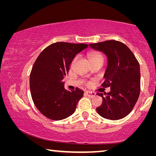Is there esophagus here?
I'll use <instances>...</instances> for the list:
<instances>
[{"instance_id": "esophagus-1", "label": "esophagus", "mask_w": 156, "mask_h": 156, "mask_svg": "<svg viewBox=\"0 0 156 156\" xmlns=\"http://www.w3.org/2000/svg\"><path fill=\"white\" fill-rule=\"evenodd\" d=\"M85 94H87V96H89V98H93V97L96 96V94H95L94 92H92V91H87L85 92Z\"/></svg>"}]
</instances>
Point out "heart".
<instances>
[{
  "label": "heart",
  "mask_w": 156,
  "mask_h": 156,
  "mask_svg": "<svg viewBox=\"0 0 156 156\" xmlns=\"http://www.w3.org/2000/svg\"><path fill=\"white\" fill-rule=\"evenodd\" d=\"M88 57L90 61L97 59H102V56L101 54H100L99 53L97 52H91L88 54Z\"/></svg>",
  "instance_id": "obj_1"
}]
</instances>
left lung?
Masks as SVG:
<instances>
[{"label": "left lung", "instance_id": "8db88e82", "mask_svg": "<svg viewBox=\"0 0 156 156\" xmlns=\"http://www.w3.org/2000/svg\"><path fill=\"white\" fill-rule=\"evenodd\" d=\"M89 46L102 51L107 57V67L102 87H109L107 94L98 93L102 103L96 109L98 114L109 120H119L131 112L140 91V65L129 47L121 42L111 40Z\"/></svg>", "mask_w": 156, "mask_h": 156}]
</instances>
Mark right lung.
<instances>
[{"mask_svg":"<svg viewBox=\"0 0 156 156\" xmlns=\"http://www.w3.org/2000/svg\"><path fill=\"white\" fill-rule=\"evenodd\" d=\"M86 44L58 42L46 47L37 58L30 77L33 102L42 114L54 120L65 119L74 113L84 91L65 89L62 79L76 55L87 49Z\"/></svg>","mask_w":156,"mask_h":156,"instance_id":"right-lung-1","label":"right lung"}]
</instances>
